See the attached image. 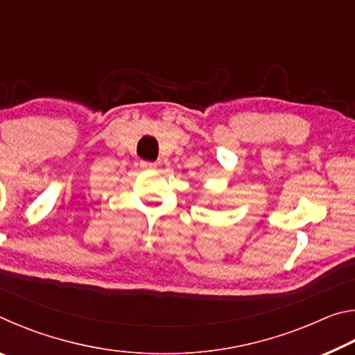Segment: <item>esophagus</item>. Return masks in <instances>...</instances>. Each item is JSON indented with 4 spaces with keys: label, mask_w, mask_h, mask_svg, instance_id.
I'll return each mask as SVG.
<instances>
[{
    "label": "esophagus",
    "mask_w": 355,
    "mask_h": 355,
    "mask_svg": "<svg viewBox=\"0 0 355 355\" xmlns=\"http://www.w3.org/2000/svg\"><path fill=\"white\" fill-rule=\"evenodd\" d=\"M141 167L142 169H156V163H152V161H141Z\"/></svg>",
    "instance_id": "1"
}]
</instances>
